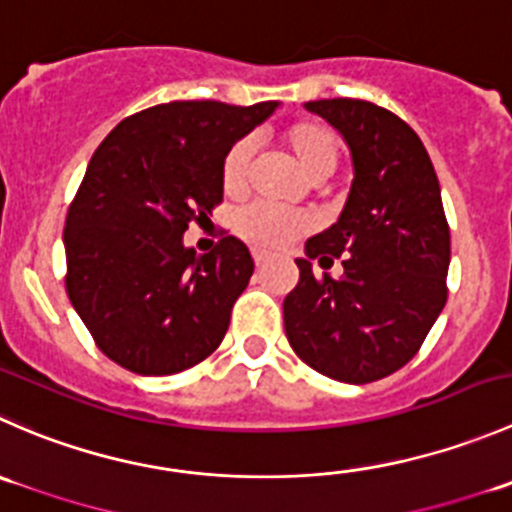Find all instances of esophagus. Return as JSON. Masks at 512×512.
Returning <instances> with one entry per match:
<instances>
[{
    "instance_id": "34e87169",
    "label": "esophagus",
    "mask_w": 512,
    "mask_h": 512,
    "mask_svg": "<svg viewBox=\"0 0 512 512\" xmlns=\"http://www.w3.org/2000/svg\"><path fill=\"white\" fill-rule=\"evenodd\" d=\"M252 260H255L257 267H262L267 262V255L265 252H252Z\"/></svg>"
}]
</instances>
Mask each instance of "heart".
<instances>
[{
  "label": "heart",
  "mask_w": 512,
  "mask_h": 512,
  "mask_svg": "<svg viewBox=\"0 0 512 512\" xmlns=\"http://www.w3.org/2000/svg\"><path fill=\"white\" fill-rule=\"evenodd\" d=\"M280 145L310 180H325L340 160V140L317 119H297L280 132ZM252 162V142L240 140L222 160V187L227 195H240L247 185ZM310 230V217L267 205H250L235 215V232L257 250H280Z\"/></svg>",
  "instance_id": "b5f03b06"
}]
</instances>
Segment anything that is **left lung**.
Listing matches in <instances>:
<instances>
[{
  "label": "left lung",
  "instance_id": "8db88e82",
  "mask_svg": "<svg viewBox=\"0 0 512 512\" xmlns=\"http://www.w3.org/2000/svg\"><path fill=\"white\" fill-rule=\"evenodd\" d=\"M347 142L352 187L332 227L310 237L285 297V332L302 362L362 385L415 357L448 300L450 227L438 175L413 127L365 99L305 104ZM343 260L315 278L310 259Z\"/></svg>",
  "mask_w": 512,
  "mask_h": 512
}]
</instances>
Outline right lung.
<instances>
[{"mask_svg":"<svg viewBox=\"0 0 512 512\" xmlns=\"http://www.w3.org/2000/svg\"><path fill=\"white\" fill-rule=\"evenodd\" d=\"M280 102H167L119 122L89 160L64 222L67 295L99 350L137 375H172L217 350L255 262L222 237L187 247L222 202V160Z\"/></svg>","mask_w":512,"mask_h":512,"instance_id":"obj_1","label":"right lung"}]
</instances>
